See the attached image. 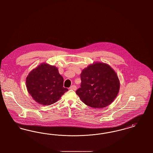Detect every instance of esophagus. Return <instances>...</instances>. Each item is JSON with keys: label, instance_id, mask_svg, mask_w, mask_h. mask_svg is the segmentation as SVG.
<instances>
[{"label": "esophagus", "instance_id": "esophagus-1", "mask_svg": "<svg viewBox=\"0 0 153 153\" xmlns=\"http://www.w3.org/2000/svg\"><path fill=\"white\" fill-rule=\"evenodd\" d=\"M70 89H72V90H74V91H75V90H76L77 87H76V85H72V86H71V87H70Z\"/></svg>", "mask_w": 153, "mask_h": 153}]
</instances>
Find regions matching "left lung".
I'll return each mask as SVG.
<instances>
[{"instance_id": "1", "label": "left lung", "mask_w": 153, "mask_h": 153, "mask_svg": "<svg viewBox=\"0 0 153 153\" xmlns=\"http://www.w3.org/2000/svg\"><path fill=\"white\" fill-rule=\"evenodd\" d=\"M81 87L76 93L86 105L102 108L114 102L119 93L120 82L114 69L107 64L96 62L82 71Z\"/></svg>"}]
</instances>
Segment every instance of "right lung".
<instances>
[{
    "mask_svg": "<svg viewBox=\"0 0 153 153\" xmlns=\"http://www.w3.org/2000/svg\"><path fill=\"white\" fill-rule=\"evenodd\" d=\"M28 92L36 102L49 105L57 102L68 89L63 87L64 79L54 66L43 63L31 71L26 80Z\"/></svg>",
    "mask_w": 153,
    "mask_h": 153,
    "instance_id": "obj_1",
    "label": "right lung"
}]
</instances>
